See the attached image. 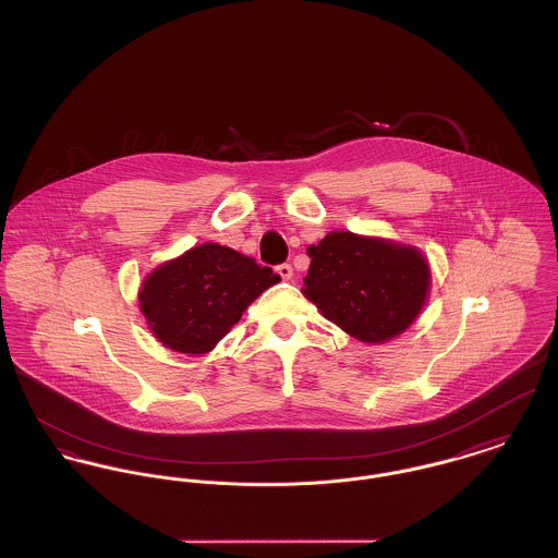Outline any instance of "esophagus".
Instances as JSON below:
<instances>
[{
	"label": "esophagus",
	"mask_w": 558,
	"mask_h": 558,
	"mask_svg": "<svg viewBox=\"0 0 558 558\" xmlns=\"http://www.w3.org/2000/svg\"><path fill=\"white\" fill-rule=\"evenodd\" d=\"M277 272H279V277H281L283 281H290L293 277V268L290 265L277 266Z\"/></svg>",
	"instance_id": "34e87169"
}]
</instances>
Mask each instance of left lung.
I'll use <instances>...</instances> for the list:
<instances>
[{
	"mask_svg": "<svg viewBox=\"0 0 558 558\" xmlns=\"http://www.w3.org/2000/svg\"><path fill=\"white\" fill-rule=\"evenodd\" d=\"M306 252L311 266L302 292L359 342L401 336L428 300L430 266L413 245L333 231Z\"/></svg>",
	"mask_w": 558,
	"mask_h": 558,
	"instance_id": "left-lung-1",
	"label": "left lung"
}]
</instances>
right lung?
Listing matches in <instances>:
<instances>
[{"label": "right lung", "instance_id": "add662e5", "mask_svg": "<svg viewBox=\"0 0 558 558\" xmlns=\"http://www.w3.org/2000/svg\"><path fill=\"white\" fill-rule=\"evenodd\" d=\"M281 277L254 258L204 243L153 268L138 292L150 333L170 351L206 354Z\"/></svg>", "mask_w": 558, "mask_h": 558}]
</instances>
